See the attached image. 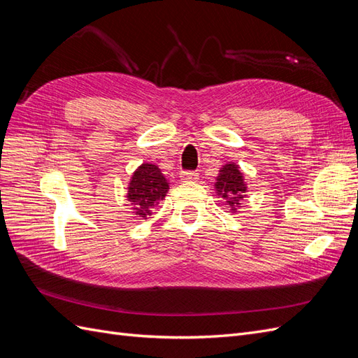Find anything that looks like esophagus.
<instances>
[{
	"label": "esophagus",
	"mask_w": 358,
	"mask_h": 358,
	"mask_svg": "<svg viewBox=\"0 0 358 358\" xmlns=\"http://www.w3.org/2000/svg\"><path fill=\"white\" fill-rule=\"evenodd\" d=\"M180 178L183 182H189V180H197L199 179V173L192 171V170H187L180 173Z\"/></svg>",
	"instance_id": "obj_1"
}]
</instances>
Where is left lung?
Here are the masks:
<instances>
[{"label": "left lung", "mask_w": 358, "mask_h": 358, "mask_svg": "<svg viewBox=\"0 0 358 358\" xmlns=\"http://www.w3.org/2000/svg\"><path fill=\"white\" fill-rule=\"evenodd\" d=\"M215 188L218 191V196H222L230 208L236 210L237 206L241 204V200L245 197L246 183L243 182L239 167L234 162L233 164H225L220 170V176L216 178Z\"/></svg>", "instance_id": "left-lung-1"}]
</instances>
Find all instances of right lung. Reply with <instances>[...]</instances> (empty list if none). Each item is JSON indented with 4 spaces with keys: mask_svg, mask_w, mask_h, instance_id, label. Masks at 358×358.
<instances>
[{
    "mask_svg": "<svg viewBox=\"0 0 358 358\" xmlns=\"http://www.w3.org/2000/svg\"><path fill=\"white\" fill-rule=\"evenodd\" d=\"M169 191V183L161 170L155 164H142L129 180L128 201L134 204L136 215L146 218L152 215V210L164 200Z\"/></svg>",
    "mask_w": 358,
    "mask_h": 358,
    "instance_id": "add662e5",
    "label": "right lung"
}]
</instances>
